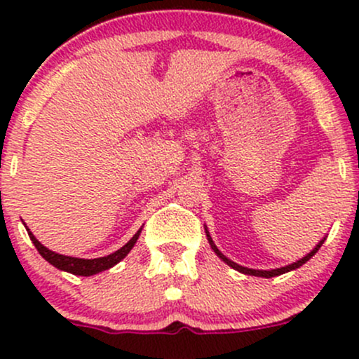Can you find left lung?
I'll return each mask as SVG.
<instances>
[{
    "label": "left lung",
    "mask_w": 359,
    "mask_h": 359,
    "mask_svg": "<svg viewBox=\"0 0 359 359\" xmlns=\"http://www.w3.org/2000/svg\"><path fill=\"white\" fill-rule=\"evenodd\" d=\"M208 240H209V243H211V248H212L214 251H216V255H217V257H219V258L222 259V262H226V263H228V265L231 266V269L238 270V271H241V273H246V275H255V277H265V278L277 277V275L287 273V271H290V270H295V269H299V266H302L304 263L309 262V259H311L312 257H314V255L317 253V250H319L320 246H323V243H324V240L320 241L319 245H317L316 248L312 250L311 253L307 255V257H304L302 259H299V262L292 263V265H288V266H282V269H275V270H270V271H266V270H251V269H246V266H241V265H238V263H234V262H231V259H228V258H226L224 255H222L221 251L216 248V245H214L212 240H211V236H209V234H208Z\"/></svg>",
    "instance_id": "8db88e82"
}]
</instances>
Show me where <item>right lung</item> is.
Here are the masks:
<instances>
[{"label": "right lung", "instance_id": "1", "mask_svg": "<svg viewBox=\"0 0 359 359\" xmlns=\"http://www.w3.org/2000/svg\"><path fill=\"white\" fill-rule=\"evenodd\" d=\"M27 231H28V229H27ZM140 233H142V229H140V231L135 234V236L131 238V240L128 241L126 245L123 246V248H119L118 251H114V253L108 255V257L94 258V259L64 257V255L53 253V251L45 248L42 243L36 240V238L30 231H28V236H30V240L35 245V248L39 250V253L42 255V257L47 259L48 263H50V265L55 266V269L69 271V273H74V275H81V277H89V275L100 273V271L108 270V269H111V266H114L116 263L121 262V259L125 258L126 255L131 251V248L135 246V243H137Z\"/></svg>", "mask_w": 359, "mask_h": 359}]
</instances>
